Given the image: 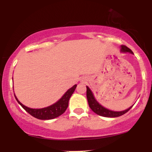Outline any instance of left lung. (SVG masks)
Returning a JSON list of instances; mask_svg holds the SVG:
<instances>
[{
    "label": "left lung",
    "instance_id": "obj_1",
    "mask_svg": "<svg viewBox=\"0 0 152 152\" xmlns=\"http://www.w3.org/2000/svg\"><path fill=\"white\" fill-rule=\"evenodd\" d=\"M121 51L122 53H130L131 54H133L130 48H128V47L125 45H121ZM86 97H87L88 103H89V107L91 108V110L94 112L96 114L99 115L103 116V117H107V118H116V117H119L124 115L125 113H126L128 110H130L133 105L129 107L128 109L126 110L123 111H120V112H115V111H112L110 110L106 109L104 107H102L101 104H99V103L95 99L94 95H93L92 92L90 90V89L88 86H86Z\"/></svg>",
    "mask_w": 152,
    "mask_h": 152
}]
</instances>
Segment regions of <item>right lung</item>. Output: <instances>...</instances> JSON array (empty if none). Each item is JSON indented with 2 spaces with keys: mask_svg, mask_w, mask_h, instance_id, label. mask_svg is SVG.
Listing matches in <instances>:
<instances>
[{
  "mask_svg": "<svg viewBox=\"0 0 152 152\" xmlns=\"http://www.w3.org/2000/svg\"><path fill=\"white\" fill-rule=\"evenodd\" d=\"M76 86H77L76 84L74 85L71 89H68L57 102L50 106L45 108H41V109H32V108L27 107L18 100L15 94L14 96L16 101L19 102L20 105L28 113H29L31 116L39 120H51L61 115L66 110L68 106V101H69L70 97L71 96L73 91L76 89Z\"/></svg>",
  "mask_w": 152,
  "mask_h": 152,
  "instance_id": "add662e5",
  "label": "right lung"
}]
</instances>
